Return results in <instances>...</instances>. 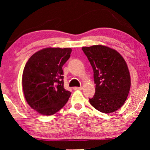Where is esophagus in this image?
<instances>
[{"label": "esophagus", "mask_w": 150, "mask_h": 150, "mask_svg": "<svg viewBox=\"0 0 150 150\" xmlns=\"http://www.w3.org/2000/svg\"><path fill=\"white\" fill-rule=\"evenodd\" d=\"M74 90H81V89H83V87H74Z\"/></svg>", "instance_id": "1"}]
</instances>
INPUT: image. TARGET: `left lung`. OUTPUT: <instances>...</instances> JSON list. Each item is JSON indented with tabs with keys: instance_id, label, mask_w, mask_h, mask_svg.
<instances>
[{
	"instance_id": "8db88e82",
	"label": "left lung",
	"mask_w": 150,
	"mask_h": 150,
	"mask_svg": "<svg viewBox=\"0 0 150 150\" xmlns=\"http://www.w3.org/2000/svg\"><path fill=\"white\" fill-rule=\"evenodd\" d=\"M93 70L96 93L89 102L104 113L117 110L124 105L130 89L128 65L118 52L109 47L95 45L83 47Z\"/></svg>"
}]
</instances>
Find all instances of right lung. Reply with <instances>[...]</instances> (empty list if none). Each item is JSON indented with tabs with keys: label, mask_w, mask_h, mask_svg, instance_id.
Segmentation results:
<instances>
[{
	"label": "right lung",
	"mask_w": 150,
	"mask_h": 150,
	"mask_svg": "<svg viewBox=\"0 0 150 150\" xmlns=\"http://www.w3.org/2000/svg\"><path fill=\"white\" fill-rule=\"evenodd\" d=\"M71 52V48H44L26 63L22 74L24 97L43 115H54L68 101L71 92L64 89L62 67Z\"/></svg>",
	"instance_id": "add662e5"
}]
</instances>
